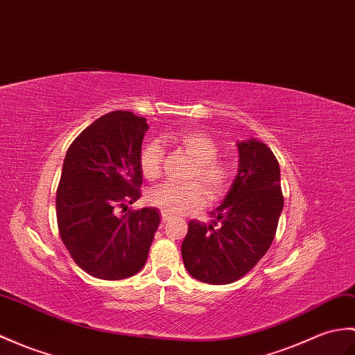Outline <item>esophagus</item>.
<instances>
[{
    "label": "esophagus",
    "instance_id": "esophagus-1",
    "mask_svg": "<svg viewBox=\"0 0 355 355\" xmlns=\"http://www.w3.org/2000/svg\"><path fill=\"white\" fill-rule=\"evenodd\" d=\"M169 220V215L168 213H164V211H162V222L164 224V222H168Z\"/></svg>",
    "mask_w": 355,
    "mask_h": 355
}]
</instances>
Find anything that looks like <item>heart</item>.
<instances>
[{"label": "heart", "instance_id": "1", "mask_svg": "<svg viewBox=\"0 0 355 355\" xmlns=\"http://www.w3.org/2000/svg\"><path fill=\"white\" fill-rule=\"evenodd\" d=\"M175 142L191 154L195 160V168L191 180H200V183H163L151 189L146 200L154 207L169 215H184L193 210L202 209L207 204V193L210 201H219L228 191L233 180L232 166L224 160L218 159L219 148L215 139L201 131H183L175 137ZM163 148L159 142L144 145L140 151V169L148 180L159 178L162 174ZM208 192L205 193V191Z\"/></svg>", "mask_w": 355, "mask_h": 355}]
</instances>
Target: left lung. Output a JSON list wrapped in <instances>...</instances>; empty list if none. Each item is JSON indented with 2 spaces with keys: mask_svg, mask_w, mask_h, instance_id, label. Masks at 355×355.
<instances>
[{
  "mask_svg": "<svg viewBox=\"0 0 355 355\" xmlns=\"http://www.w3.org/2000/svg\"><path fill=\"white\" fill-rule=\"evenodd\" d=\"M239 168L210 224L189 222L181 245L184 268L209 284H230L248 274L274 241L283 210L279 166L259 139L237 142Z\"/></svg>",
  "mask_w": 355,
  "mask_h": 355,
  "instance_id": "8db88e82",
  "label": "left lung"
}]
</instances>
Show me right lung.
<instances>
[{"instance_id":"right-lung-1","label":"right lung","mask_w":355,"mask_h":355,"mask_svg":"<svg viewBox=\"0 0 355 355\" xmlns=\"http://www.w3.org/2000/svg\"><path fill=\"white\" fill-rule=\"evenodd\" d=\"M145 118L107 113L73 140L55 195L57 225L73 261L89 275L123 279L145 266L160 224L159 209L118 216L140 198Z\"/></svg>"}]
</instances>
